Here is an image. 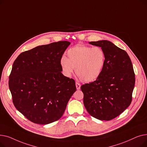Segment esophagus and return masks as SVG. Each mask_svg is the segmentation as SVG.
Listing matches in <instances>:
<instances>
[{
	"label": "esophagus",
	"mask_w": 147,
	"mask_h": 147,
	"mask_svg": "<svg viewBox=\"0 0 147 147\" xmlns=\"http://www.w3.org/2000/svg\"><path fill=\"white\" fill-rule=\"evenodd\" d=\"M76 89L79 90L80 89V86H81V84L78 83V82H76Z\"/></svg>",
	"instance_id": "34e87169"
}]
</instances>
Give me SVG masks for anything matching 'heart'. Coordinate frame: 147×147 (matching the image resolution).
I'll list each match as a JSON object with an SVG mask.
<instances>
[{
    "label": "heart",
    "instance_id": "heart-1",
    "mask_svg": "<svg viewBox=\"0 0 147 147\" xmlns=\"http://www.w3.org/2000/svg\"><path fill=\"white\" fill-rule=\"evenodd\" d=\"M67 58L63 56L60 64L64 74L70 77L74 71L85 82L96 80L101 75L105 63V53L100 47L78 45L67 51Z\"/></svg>",
    "mask_w": 147,
    "mask_h": 147
}]
</instances>
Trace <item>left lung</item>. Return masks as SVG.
I'll use <instances>...</instances> for the list:
<instances>
[{"label":"left lung","mask_w":147,"mask_h":147,"mask_svg":"<svg viewBox=\"0 0 147 147\" xmlns=\"http://www.w3.org/2000/svg\"><path fill=\"white\" fill-rule=\"evenodd\" d=\"M105 53L102 73L94 82L82 85L83 104L89 114L101 120H111L130 105L135 75L127 52L108 40L90 42Z\"/></svg>","instance_id":"obj_1"}]
</instances>
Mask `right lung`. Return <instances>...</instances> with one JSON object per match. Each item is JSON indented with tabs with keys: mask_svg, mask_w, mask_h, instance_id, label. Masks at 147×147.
Here are the masks:
<instances>
[{
	"mask_svg": "<svg viewBox=\"0 0 147 147\" xmlns=\"http://www.w3.org/2000/svg\"><path fill=\"white\" fill-rule=\"evenodd\" d=\"M70 42L59 41L21 53L13 62L9 88L15 108L39 125L63 115L76 90L75 81L64 76L60 60Z\"/></svg>",
	"mask_w": 147,
	"mask_h": 147,
	"instance_id": "add662e5",
	"label": "right lung"
}]
</instances>
